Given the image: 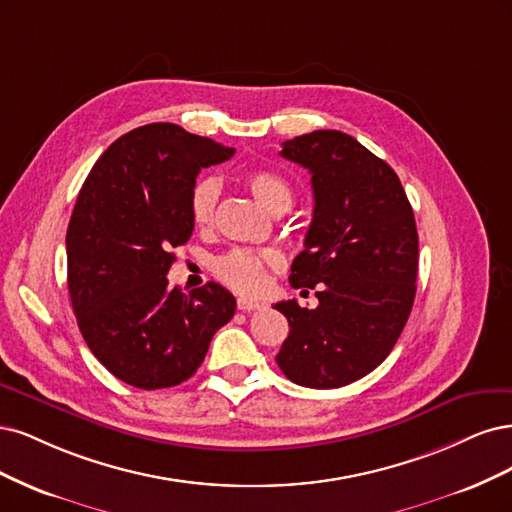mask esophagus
<instances>
[{
  "mask_svg": "<svg viewBox=\"0 0 512 512\" xmlns=\"http://www.w3.org/2000/svg\"><path fill=\"white\" fill-rule=\"evenodd\" d=\"M238 310L242 312H255V310H261L263 304L257 302V300H249V298H238Z\"/></svg>",
  "mask_w": 512,
  "mask_h": 512,
  "instance_id": "34e87169",
  "label": "esophagus"
}]
</instances>
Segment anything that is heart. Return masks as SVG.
Returning <instances> with one entry per match:
<instances>
[{
  "label": "heart",
  "mask_w": 512,
  "mask_h": 512,
  "mask_svg": "<svg viewBox=\"0 0 512 512\" xmlns=\"http://www.w3.org/2000/svg\"><path fill=\"white\" fill-rule=\"evenodd\" d=\"M246 185L257 197V202L274 214H283L293 204V189L287 180L270 170H253L246 174ZM221 195V180L204 176L191 189L189 210L191 221L197 227H208L217 212ZM280 255L272 249H234L212 261V272L221 283L240 293H259L266 285L268 270L276 268Z\"/></svg>",
  "instance_id": "obj_1"
}]
</instances>
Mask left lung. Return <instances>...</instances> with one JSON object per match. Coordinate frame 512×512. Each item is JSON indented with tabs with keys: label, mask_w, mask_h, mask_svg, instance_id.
Here are the masks:
<instances>
[{
	"label": "left lung",
	"mask_w": 512,
	"mask_h": 512,
	"mask_svg": "<svg viewBox=\"0 0 512 512\" xmlns=\"http://www.w3.org/2000/svg\"><path fill=\"white\" fill-rule=\"evenodd\" d=\"M280 155L312 176L315 210L289 283L317 287L319 306L274 304L289 321L276 364L302 387H344L383 364L408 321L415 214L398 174L349 134L317 129L283 142Z\"/></svg>",
	"instance_id": "obj_1"
}]
</instances>
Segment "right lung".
I'll return each instance as SVG.
<instances>
[{
  "label": "right lung",
  "instance_id": "right-lung-1",
  "mask_svg": "<svg viewBox=\"0 0 512 512\" xmlns=\"http://www.w3.org/2000/svg\"><path fill=\"white\" fill-rule=\"evenodd\" d=\"M234 153L174 123H151L114 140L78 193L65 236L72 308L91 353L131 387L187 381L234 317V295L221 285L185 295L166 276L172 249L193 234L197 174Z\"/></svg>",
  "mask_w": 512,
  "mask_h": 512
}]
</instances>
